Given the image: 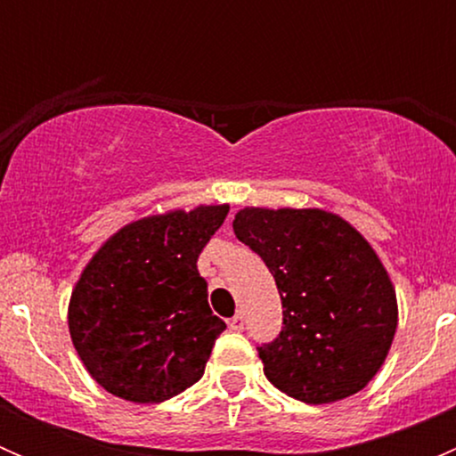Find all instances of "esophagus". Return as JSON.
Segmentation results:
<instances>
[{"mask_svg": "<svg viewBox=\"0 0 456 456\" xmlns=\"http://www.w3.org/2000/svg\"><path fill=\"white\" fill-rule=\"evenodd\" d=\"M229 329H232V330H242V329H245V315H242V314L233 315L232 320H229Z\"/></svg>", "mask_w": 456, "mask_h": 456, "instance_id": "34e87169", "label": "esophagus"}]
</instances>
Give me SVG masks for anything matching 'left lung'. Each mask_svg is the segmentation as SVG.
<instances>
[{"mask_svg": "<svg viewBox=\"0 0 456 456\" xmlns=\"http://www.w3.org/2000/svg\"><path fill=\"white\" fill-rule=\"evenodd\" d=\"M233 233L269 266L282 330L257 346L265 375L305 403L360 393L384 364L397 330V296L364 236L324 209L245 207Z\"/></svg>", "mask_w": 456, "mask_h": 456, "instance_id": "left-lung-1", "label": "left lung"}]
</instances>
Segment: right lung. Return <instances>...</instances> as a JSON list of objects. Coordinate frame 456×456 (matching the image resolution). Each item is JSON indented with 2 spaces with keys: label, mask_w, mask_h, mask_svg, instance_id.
<instances>
[{
  "label": "right lung",
  "mask_w": 456,
  "mask_h": 456,
  "mask_svg": "<svg viewBox=\"0 0 456 456\" xmlns=\"http://www.w3.org/2000/svg\"><path fill=\"white\" fill-rule=\"evenodd\" d=\"M229 214L200 205L118 229L81 271L68 329L92 379L134 403H159L200 379L216 338L199 256Z\"/></svg>",
  "instance_id": "add662e5"
}]
</instances>
